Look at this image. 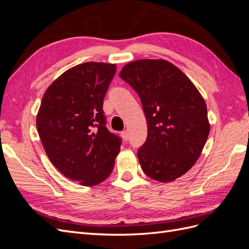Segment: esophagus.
<instances>
[{
    "label": "esophagus",
    "mask_w": 249,
    "mask_h": 249,
    "mask_svg": "<svg viewBox=\"0 0 249 249\" xmlns=\"http://www.w3.org/2000/svg\"><path fill=\"white\" fill-rule=\"evenodd\" d=\"M122 136H123L124 141H127V140H129V132H127V131L122 132Z\"/></svg>",
    "instance_id": "obj_1"
}]
</instances>
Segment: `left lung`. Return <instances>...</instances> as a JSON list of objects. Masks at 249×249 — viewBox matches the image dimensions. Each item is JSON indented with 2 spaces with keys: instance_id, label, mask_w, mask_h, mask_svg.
<instances>
[{
  "instance_id": "obj_1",
  "label": "left lung",
  "mask_w": 249,
  "mask_h": 249,
  "mask_svg": "<svg viewBox=\"0 0 249 249\" xmlns=\"http://www.w3.org/2000/svg\"><path fill=\"white\" fill-rule=\"evenodd\" d=\"M119 77L138 93L145 114L147 139L137 152L143 172L161 183L182 177L198 160L210 133L198 89L163 59L129 62Z\"/></svg>"
}]
</instances>
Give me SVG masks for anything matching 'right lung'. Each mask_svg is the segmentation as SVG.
<instances>
[{"instance_id": "right-lung-1", "label": "right lung", "mask_w": 249, "mask_h": 249, "mask_svg": "<svg viewBox=\"0 0 249 249\" xmlns=\"http://www.w3.org/2000/svg\"><path fill=\"white\" fill-rule=\"evenodd\" d=\"M116 64L86 62L59 76L43 94L36 126L46 154L64 177L95 186L113 170L120 139L109 132L104 97Z\"/></svg>"}]
</instances>
